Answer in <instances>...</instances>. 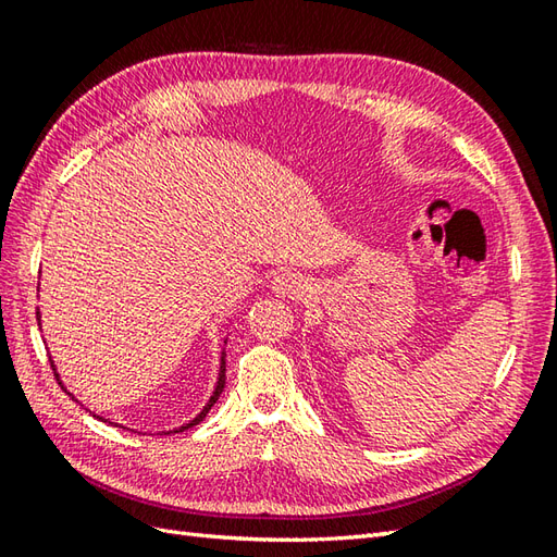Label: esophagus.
<instances>
[{
  "label": "esophagus",
  "mask_w": 557,
  "mask_h": 557,
  "mask_svg": "<svg viewBox=\"0 0 557 557\" xmlns=\"http://www.w3.org/2000/svg\"><path fill=\"white\" fill-rule=\"evenodd\" d=\"M272 292L280 294V297H304L309 292V280H306L301 272H280V275L272 280Z\"/></svg>",
  "instance_id": "34e87169"
}]
</instances>
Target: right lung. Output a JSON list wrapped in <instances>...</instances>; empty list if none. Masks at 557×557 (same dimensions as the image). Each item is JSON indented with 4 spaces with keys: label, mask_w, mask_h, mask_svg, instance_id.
<instances>
[{
    "label": "right lung",
    "mask_w": 557,
    "mask_h": 557,
    "mask_svg": "<svg viewBox=\"0 0 557 557\" xmlns=\"http://www.w3.org/2000/svg\"><path fill=\"white\" fill-rule=\"evenodd\" d=\"M38 323H40V318H38ZM52 371H54V375H57V369H54V363H52ZM57 381H59V375H57ZM222 389H224V354H222V366H220V377H218L215 393H212L210 401H208V405L203 407V411H200V413H198V417H196L194 421H188V423H184V425H182V429H176L174 433H180V431H186V429H194V425H196V423H200V421H203V419H206V413H208V411L212 409V405H215V401H218V397L222 395ZM164 435H168V433H164Z\"/></svg>",
    "instance_id": "obj_1"
}]
</instances>
